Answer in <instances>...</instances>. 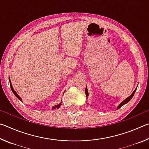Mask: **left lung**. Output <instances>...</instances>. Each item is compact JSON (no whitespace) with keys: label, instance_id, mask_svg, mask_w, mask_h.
<instances>
[{"label":"left lung","instance_id":"1","mask_svg":"<svg viewBox=\"0 0 149 149\" xmlns=\"http://www.w3.org/2000/svg\"><path fill=\"white\" fill-rule=\"evenodd\" d=\"M136 89H137V88H136V89H135L134 91L133 92L132 94L129 97H127V99H126L125 100H123V101L122 103H121V104H120L119 106H118V109H119V108H120L121 107H122V106H123V105H124V104H125L126 103H127L128 102L130 101V100L131 99H132V97H133V95H134L135 93V91H136ZM85 95H86V97H87V96L89 95V94H88V91H87V88H85Z\"/></svg>","mask_w":149,"mask_h":149}]
</instances>
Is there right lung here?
Masks as SVG:
<instances>
[{
	"label": "right lung",
	"instance_id": "obj_1",
	"mask_svg": "<svg viewBox=\"0 0 149 149\" xmlns=\"http://www.w3.org/2000/svg\"><path fill=\"white\" fill-rule=\"evenodd\" d=\"M10 87H11V89H12V92H13V93L15 95V96H16V97L17 98V99H18L19 100H22V99H21V98H20L19 97V95L17 94L16 93V92L14 90V89H13V87H12V84H11V82H10ZM60 106H61V103H60V104H58V105H56V106H54V107H52V109H56V108H58Z\"/></svg>",
	"mask_w": 149,
	"mask_h": 149
}]
</instances>
